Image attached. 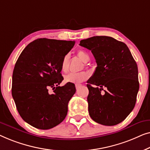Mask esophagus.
I'll return each instance as SVG.
<instances>
[{"label":"esophagus","instance_id":"esophagus-1","mask_svg":"<svg viewBox=\"0 0 150 150\" xmlns=\"http://www.w3.org/2000/svg\"><path fill=\"white\" fill-rule=\"evenodd\" d=\"M81 84H76V85H75V88H76V89H78V88H79V87H81Z\"/></svg>","mask_w":150,"mask_h":150}]
</instances>
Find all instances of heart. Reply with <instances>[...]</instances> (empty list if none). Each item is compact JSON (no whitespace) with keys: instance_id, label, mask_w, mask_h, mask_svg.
<instances>
[{"instance_id":"obj_1","label":"heart","mask_w":150,"mask_h":150,"mask_svg":"<svg viewBox=\"0 0 150 150\" xmlns=\"http://www.w3.org/2000/svg\"><path fill=\"white\" fill-rule=\"evenodd\" d=\"M77 55L80 60L85 63L88 62L90 59L89 54L83 50L77 51ZM69 58H70V57L68 54H67L62 59V63H61V69L63 72H67L69 70ZM88 77H89V74L87 72H81L77 73H70L65 76L64 81L67 83L79 84L88 79Z\"/></svg>"}]
</instances>
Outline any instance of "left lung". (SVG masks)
Returning a JSON list of instances; mask_svg holds the SVG:
<instances>
[{
	"instance_id": "8db88e82",
	"label": "left lung",
	"mask_w": 150,
	"mask_h": 150,
	"mask_svg": "<svg viewBox=\"0 0 150 150\" xmlns=\"http://www.w3.org/2000/svg\"><path fill=\"white\" fill-rule=\"evenodd\" d=\"M79 45L92 52L97 64L87 81L90 116L102 125H116L135 105L139 88L137 64L127 45L111 37H92L81 40Z\"/></svg>"
}]
</instances>
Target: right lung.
Here are the masks:
<instances>
[{"instance_id": "obj_1", "label": "right lung", "mask_w": 150, "mask_h": 150, "mask_svg": "<svg viewBox=\"0 0 150 150\" xmlns=\"http://www.w3.org/2000/svg\"><path fill=\"white\" fill-rule=\"evenodd\" d=\"M75 41L38 39L20 55L12 77L11 93L19 114L33 127L47 130L64 120L68 103L76 92L74 83L59 86L64 57ZM52 88L53 93L49 90Z\"/></svg>"}]
</instances>
